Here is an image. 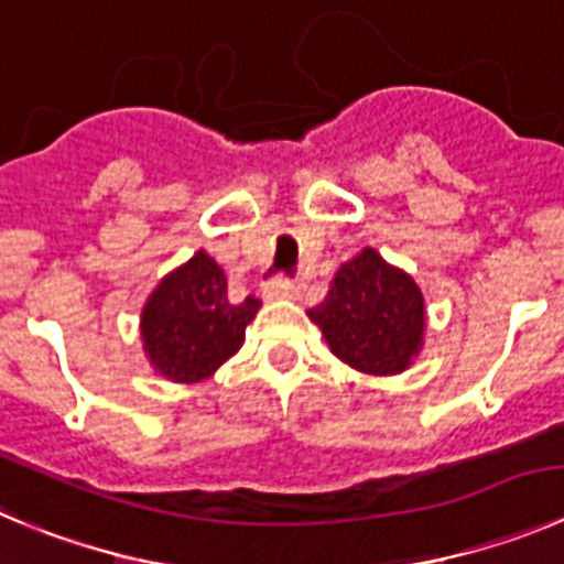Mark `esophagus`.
Returning a JSON list of instances; mask_svg holds the SVG:
<instances>
[{"instance_id":"34e87169","label":"esophagus","mask_w":564,"mask_h":564,"mask_svg":"<svg viewBox=\"0 0 564 564\" xmlns=\"http://www.w3.org/2000/svg\"><path fill=\"white\" fill-rule=\"evenodd\" d=\"M300 294V286L292 281H283V278H278V281L267 283L264 286V300H294Z\"/></svg>"}]
</instances>
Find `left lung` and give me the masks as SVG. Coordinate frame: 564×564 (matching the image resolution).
<instances>
[{
	"instance_id": "8db88e82",
	"label": "left lung",
	"mask_w": 564,
	"mask_h": 564,
	"mask_svg": "<svg viewBox=\"0 0 564 564\" xmlns=\"http://www.w3.org/2000/svg\"><path fill=\"white\" fill-rule=\"evenodd\" d=\"M330 354L367 376H398L425 345V297L412 275L372 247L336 270L328 294L308 312Z\"/></svg>"
}]
</instances>
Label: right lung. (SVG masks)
I'll return each mask as SVG.
<instances>
[{
  "label": "right lung",
  "mask_w": 564,
  "mask_h": 564,
  "mask_svg": "<svg viewBox=\"0 0 564 564\" xmlns=\"http://www.w3.org/2000/svg\"><path fill=\"white\" fill-rule=\"evenodd\" d=\"M261 300H230L223 267L205 250L161 278L141 308L144 356L158 376L197 383L239 354Z\"/></svg>",
  "instance_id": "1"
}]
</instances>
